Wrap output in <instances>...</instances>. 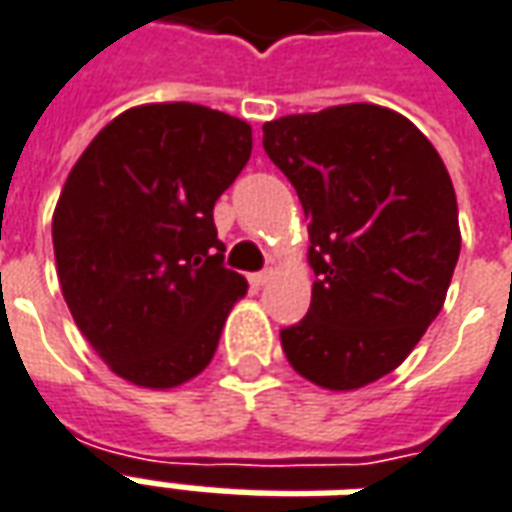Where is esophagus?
Segmentation results:
<instances>
[{
    "instance_id": "obj_1",
    "label": "esophagus",
    "mask_w": 512,
    "mask_h": 512,
    "mask_svg": "<svg viewBox=\"0 0 512 512\" xmlns=\"http://www.w3.org/2000/svg\"><path fill=\"white\" fill-rule=\"evenodd\" d=\"M271 277H274V271H271V268H266V271H257V274H249V282H252L255 288H260V285H266V282Z\"/></svg>"
}]
</instances>
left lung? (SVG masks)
Returning <instances> with one entry per match:
<instances>
[{"label": "left lung", "mask_w": 512, "mask_h": 512, "mask_svg": "<svg viewBox=\"0 0 512 512\" xmlns=\"http://www.w3.org/2000/svg\"><path fill=\"white\" fill-rule=\"evenodd\" d=\"M263 147L310 216V312L279 332L282 351L323 389L373 384L450 288L461 255L450 172L411 120L376 104L271 120Z\"/></svg>", "instance_id": "obj_1"}]
</instances>
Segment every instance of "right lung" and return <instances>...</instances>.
<instances>
[{
	"label": "right lung",
	"instance_id": "add662e5",
	"mask_svg": "<svg viewBox=\"0 0 512 512\" xmlns=\"http://www.w3.org/2000/svg\"><path fill=\"white\" fill-rule=\"evenodd\" d=\"M249 156L244 120L147 104L115 117L65 180L51 224L62 296L131 384L178 386L216 354L246 279L224 268L213 205Z\"/></svg>",
	"mask_w": 512,
	"mask_h": 512
}]
</instances>
